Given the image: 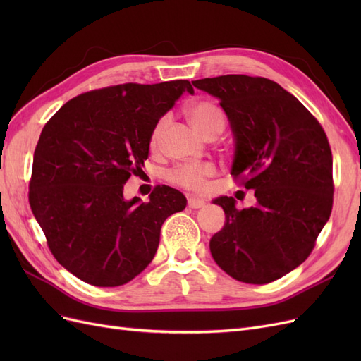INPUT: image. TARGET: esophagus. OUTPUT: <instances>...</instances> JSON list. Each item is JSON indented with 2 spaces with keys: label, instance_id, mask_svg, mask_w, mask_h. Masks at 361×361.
<instances>
[{
  "label": "esophagus",
  "instance_id": "obj_1",
  "mask_svg": "<svg viewBox=\"0 0 361 361\" xmlns=\"http://www.w3.org/2000/svg\"><path fill=\"white\" fill-rule=\"evenodd\" d=\"M204 202L199 200V199H188V207L191 209H199V207H203Z\"/></svg>",
  "mask_w": 361,
  "mask_h": 361
}]
</instances>
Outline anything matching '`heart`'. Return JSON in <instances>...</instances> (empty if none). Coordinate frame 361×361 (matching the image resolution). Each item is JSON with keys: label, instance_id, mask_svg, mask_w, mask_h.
Wrapping results in <instances>:
<instances>
[{"label": "heart", "instance_id": "b5f03b06", "mask_svg": "<svg viewBox=\"0 0 361 361\" xmlns=\"http://www.w3.org/2000/svg\"><path fill=\"white\" fill-rule=\"evenodd\" d=\"M187 114L194 129L200 133L203 137L218 135L223 133L226 126V114L223 108L211 99H199L188 105ZM167 118L162 117L158 120L154 130L150 135V145L157 146L164 126H166ZM216 173V167L214 164L203 162V164H180L171 169L167 173V179L179 185L182 188L191 191H200L204 188L206 179L212 178Z\"/></svg>", "mask_w": 361, "mask_h": 361}]
</instances>
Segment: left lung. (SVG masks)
<instances>
[{"instance_id": "1", "label": "left lung", "mask_w": 361, "mask_h": 361, "mask_svg": "<svg viewBox=\"0 0 361 361\" xmlns=\"http://www.w3.org/2000/svg\"><path fill=\"white\" fill-rule=\"evenodd\" d=\"M220 99L235 135L232 176L255 190L256 206L214 200L226 214L211 253L228 276L251 285L301 265L333 209V155L321 123L277 82L248 75L192 81Z\"/></svg>"}]
</instances>
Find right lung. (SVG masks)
<instances>
[{
    "label": "right lung",
    "instance_id": "add662e5",
    "mask_svg": "<svg viewBox=\"0 0 361 361\" xmlns=\"http://www.w3.org/2000/svg\"><path fill=\"white\" fill-rule=\"evenodd\" d=\"M183 92L194 93L187 80L104 87L73 97L42 129L31 211L52 256L89 285L137 277L157 253L162 223L187 206L167 185L149 202L123 199V185L149 157L152 130Z\"/></svg>",
    "mask_w": 361,
    "mask_h": 361
}]
</instances>
